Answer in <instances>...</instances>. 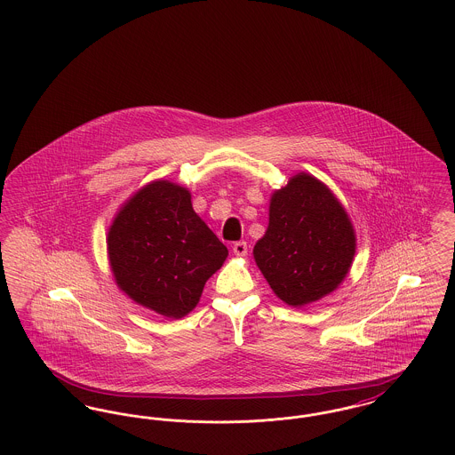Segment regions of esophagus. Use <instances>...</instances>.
Here are the masks:
<instances>
[{
  "label": "esophagus",
  "mask_w": 455,
  "mask_h": 455,
  "mask_svg": "<svg viewBox=\"0 0 455 455\" xmlns=\"http://www.w3.org/2000/svg\"><path fill=\"white\" fill-rule=\"evenodd\" d=\"M232 251H234V254L238 256V258H245L249 249H247V243H245V242H235L234 247H232Z\"/></svg>",
  "instance_id": "1"
}]
</instances>
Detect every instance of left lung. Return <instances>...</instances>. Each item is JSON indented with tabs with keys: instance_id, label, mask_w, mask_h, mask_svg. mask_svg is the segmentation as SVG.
I'll use <instances>...</instances> for the list:
<instances>
[{
	"instance_id": "left-lung-1",
	"label": "left lung",
	"mask_w": 455,
	"mask_h": 455,
	"mask_svg": "<svg viewBox=\"0 0 455 455\" xmlns=\"http://www.w3.org/2000/svg\"><path fill=\"white\" fill-rule=\"evenodd\" d=\"M355 249L343 204L321 180L302 172L271 196L269 225L254 245V259L278 299L303 307L341 284Z\"/></svg>"
}]
</instances>
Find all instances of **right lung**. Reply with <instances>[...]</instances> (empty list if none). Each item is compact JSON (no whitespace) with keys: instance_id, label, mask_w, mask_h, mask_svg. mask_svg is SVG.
I'll list each match as a JSON object with an SVG mask.
<instances>
[{"instance_id":"1","label":"right lung","mask_w":455,"mask_h":455,"mask_svg":"<svg viewBox=\"0 0 455 455\" xmlns=\"http://www.w3.org/2000/svg\"><path fill=\"white\" fill-rule=\"evenodd\" d=\"M108 252L131 300L171 319L195 308L228 256L196 215L191 193L169 180H153L124 203L108 228Z\"/></svg>"}]
</instances>
